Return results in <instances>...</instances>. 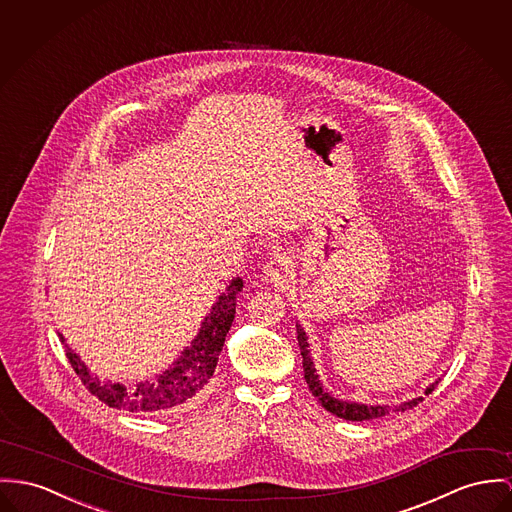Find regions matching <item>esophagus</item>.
Segmentation results:
<instances>
[{"instance_id":"1","label":"esophagus","mask_w":512,"mask_h":512,"mask_svg":"<svg viewBox=\"0 0 512 512\" xmlns=\"http://www.w3.org/2000/svg\"><path fill=\"white\" fill-rule=\"evenodd\" d=\"M263 273L269 282H286V278L292 275V261L288 255H276L265 265Z\"/></svg>"}]
</instances>
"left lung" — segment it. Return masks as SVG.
I'll return each mask as SVG.
<instances>
[{"instance_id":"8db88e82","label":"left lung","mask_w":512,"mask_h":512,"mask_svg":"<svg viewBox=\"0 0 512 512\" xmlns=\"http://www.w3.org/2000/svg\"><path fill=\"white\" fill-rule=\"evenodd\" d=\"M296 329H298V345H300V353H302V364H304V378L308 382V388L314 395L315 399L321 403V407H325L329 413L341 417V419H347V421H370V419H380V417H386L394 411H407V409H413L415 405H419V401H423V397H415V399H409V401H403L399 405H364V403H356V401H343V399H337L331 394H327L321 386V380L319 376L315 374L314 360L310 356V345H308V337H306V331L296 323ZM438 382L431 384L425 395L431 394Z\"/></svg>"}]
</instances>
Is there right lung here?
I'll list each match as a JSON object with an SVG mask.
<instances>
[{
    "instance_id": "obj_1",
    "label": "right lung",
    "mask_w": 512,
    "mask_h": 512,
    "mask_svg": "<svg viewBox=\"0 0 512 512\" xmlns=\"http://www.w3.org/2000/svg\"><path fill=\"white\" fill-rule=\"evenodd\" d=\"M241 288L243 280L236 276L200 323L198 335L191 341V347H185L181 356L163 374L154 380L138 382L134 388L113 384L111 380L99 382V378L91 376L89 368L68 345L66 356L83 386L109 407L132 413H165L179 409L183 403H189L193 397H197L212 378L226 335L236 317V298ZM58 337L64 343L62 333H58Z\"/></svg>"
}]
</instances>
